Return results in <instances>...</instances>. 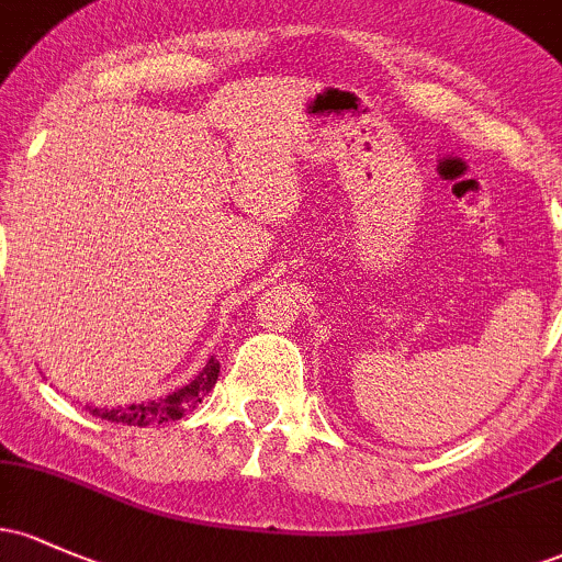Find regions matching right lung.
Listing matches in <instances>:
<instances>
[{
	"label": "right lung",
	"mask_w": 562,
	"mask_h": 562,
	"mask_svg": "<svg viewBox=\"0 0 562 562\" xmlns=\"http://www.w3.org/2000/svg\"><path fill=\"white\" fill-rule=\"evenodd\" d=\"M221 362L211 357L207 366L202 368L189 384H183L181 390L165 394V397L149 400V403H135L125 405V408H92L90 413L98 418H106L111 424H125V427H154V424H168L178 422L187 413H191L196 405L205 400V394L213 390L215 381H218Z\"/></svg>",
	"instance_id": "add662e5"
}]
</instances>
